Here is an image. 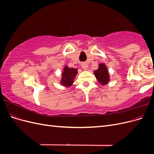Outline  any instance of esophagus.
Returning <instances> with one entry per match:
<instances>
[{
	"mask_svg": "<svg viewBox=\"0 0 154 154\" xmlns=\"http://www.w3.org/2000/svg\"><path fill=\"white\" fill-rule=\"evenodd\" d=\"M81 66H82V67L84 70H87L88 69V65L85 62H82L81 63Z\"/></svg>",
	"mask_w": 154,
	"mask_h": 154,
	"instance_id": "34e87169",
	"label": "esophagus"
}]
</instances>
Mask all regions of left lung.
I'll return each instance as SVG.
<instances>
[{
    "label": "left lung",
    "mask_w": 154,
    "mask_h": 154,
    "mask_svg": "<svg viewBox=\"0 0 154 154\" xmlns=\"http://www.w3.org/2000/svg\"><path fill=\"white\" fill-rule=\"evenodd\" d=\"M94 74L98 82L102 85L106 84L109 82V74L105 65L101 63L99 65V68L94 71Z\"/></svg>",
    "instance_id": "obj_1"
}]
</instances>
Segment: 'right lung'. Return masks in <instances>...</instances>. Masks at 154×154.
<instances>
[{"mask_svg": "<svg viewBox=\"0 0 154 154\" xmlns=\"http://www.w3.org/2000/svg\"><path fill=\"white\" fill-rule=\"evenodd\" d=\"M78 73V69L74 68H69L68 67H65L63 72L62 73V79L61 83L66 87L71 86L74 78Z\"/></svg>", "mask_w": 154, "mask_h": 154, "instance_id": "obj_1", "label": "right lung"}]
</instances>
